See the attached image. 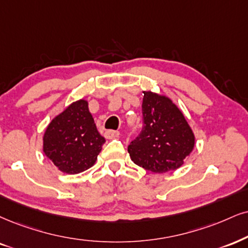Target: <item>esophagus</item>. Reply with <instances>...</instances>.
<instances>
[{
    "label": "esophagus",
    "mask_w": 248,
    "mask_h": 248,
    "mask_svg": "<svg viewBox=\"0 0 248 248\" xmlns=\"http://www.w3.org/2000/svg\"><path fill=\"white\" fill-rule=\"evenodd\" d=\"M118 136H119V132H118V131H115V130H108V131H106V133H105V137L107 139L117 138Z\"/></svg>",
    "instance_id": "34e87169"
}]
</instances>
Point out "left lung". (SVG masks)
I'll use <instances>...</instances> for the list:
<instances>
[{
    "label": "left lung",
    "instance_id": "1",
    "mask_svg": "<svg viewBox=\"0 0 248 248\" xmlns=\"http://www.w3.org/2000/svg\"><path fill=\"white\" fill-rule=\"evenodd\" d=\"M143 126L127 147L131 160L152 172L176 170L194 148V133L169 97L143 92Z\"/></svg>",
    "mask_w": 248,
    "mask_h": 248
}]
</instances>
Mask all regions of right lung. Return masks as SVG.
Segmentation results:
<instances>
[{"instance_id":"right-lung-1","label":"right lung","mask_w":248,"mask_h":248,"mask_svg":"<svg viewBox=\"0 0 248 248\" xmlns=\"http://www.w3.org/2000/svg\"><path fill=\"white\" fill-rule=\"evenodd\" d=\"M105 142L88 110V102L78 100L47 126L44 152L59 170L75 175L94 166Z\"/></svg>"}]
</instances>
